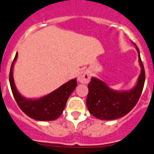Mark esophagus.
<instances>
[{
    "mask_svg": "<svg viewBox=\"0 0 154 154\" xmlns=\"http://www.w3.org/2000/svg\"><path fill=\"white\" fill-rule=\"evenodd\" d=\"M90 78H91V74L88 71H83L80 72L78 77V81L80 83L87 84L88 82L90 81Z\"/></svg>",
    "mask_w": 154,
    "mask_h": 154,
    "instance_id": "34e87169",
    "label": "esophagus"
}]
</instances>
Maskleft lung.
<instances>
[{
	"mask_svg": "<svg viewBox=\"0 0 154 154\" xmlns=\"http://www.w3.org/2000/svg\"><path fill=\"white\" fill-rule=\"evenodd\" d=\"M136 48L142 71L134 88L129 91H116L101 80L94 77L91 79L88 85L86 106L93 116L100 120L117 119L127 115L136 105L144 88L145 72L139 50L136 45Z\"/></svg>",
	"mask_w": 154,
	"mask_h": 154,
	"instance_id": "8db88e82",
	"label": "left lung"
}]
</instances>
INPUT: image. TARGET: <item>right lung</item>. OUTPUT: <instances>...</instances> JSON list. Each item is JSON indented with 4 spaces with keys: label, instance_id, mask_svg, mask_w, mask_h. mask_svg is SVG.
Here are the masks:
<instances>
[{
    "label": "right lung",
    "instance_id": "right-lung-1",
    "mask_svg": "<svg viewBox=\"0 0 154 154\" xmlns=\"http://www.w3.org/2000/svg\"><path fill=\"white\" fill-rule=\"evenodd\" d=\"M17 57L18 54H15L10 72V87L17 104L31 119L38 121H53L58 119L63 113L68 98L77 86V79L70 80L41 98L35 100L26 99L18 92L14 83L12 69Z\"/></svg>",
    "mask_w": 154,
    "mask_h": 154
}]
</instances>
